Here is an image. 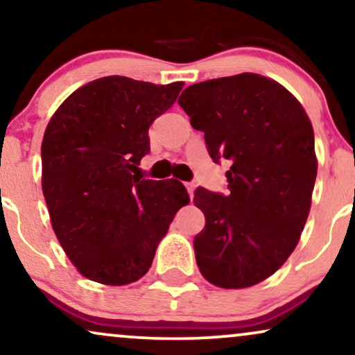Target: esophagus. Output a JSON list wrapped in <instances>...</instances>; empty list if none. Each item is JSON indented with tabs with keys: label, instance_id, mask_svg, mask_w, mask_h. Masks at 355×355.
Wrapping results in <instances>:
<instances>
[{
	"label": "esophagus",
	"instance_id": "34e87169",
	"mask_svg": "<svg viewBox=\"0 0 355 355\" xmlns=\"http://www.w3.org/2000/svg\"><path fill=\"white\" fill-rule=\"evenodd\" d=\"M187 190H188V195H190V200L193 198V190H195V185L193 183H185Z\"/></svg>",
	"mask_w": 355,
	"mask_h": 355
}]
</instances>
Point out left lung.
Wrapping results in <instances>:
<instances>
[{
    "instance_id": "obj_1",
    "label": "left lung",
    "mask_w": 355,
    "mask_h": 355,
    "mask_svg": "<svg viewBox=\"0 0 355 355\" xmlns=\"http://www.w3.org/2000/svg\"><path fill=\"white\" fill-rule=\"evenodd\" d=\"M178 105L205 132L214 162L230 160V193L198 187L205 227L193 241L198 268L221 288L266 280L297 248L306 223L318 162L315 132L290 92L255 73L188 87Z\"/></svg>"
}]
</instances>
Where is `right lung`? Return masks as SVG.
<instances>
[{
    "label": "right lung",
    "mask_w": 355,
    "mask_h": 355,
    "mask_svg": "<svg viewBox=\"0 0 355 355\" xmlns=\"http://www.w3.org/2000/svg\"><path fill=\"white\" fill-rule=\"evenodd\" d=\"M182 82L98 78L71 93L42 141V191L53 232L88 280L128 285L146 275L187 188L146 180L137 165L149 128L177 100Z\"/></svg>",
    "instance_id": "add662e5"
}]
</instances>
